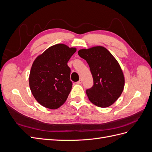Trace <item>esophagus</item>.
I'll use <instances>...</instances> for the list:
<instances>
[{
    "instance_id": "esophagus-1",
    "label": "esophagus",
    "mask_w": 152,
    "mask_h": 152,
    "mask_svg": "<svg viewBox=\"0 0 152 152\" xmlns=\"http://www.w3.org/2000/svg\"><path fill=\"white\" fill-rule=\"evenodd\" d=\"M77 84H82V79H80L79 81L77 82Z\"/></svg>"
}]
</instances>
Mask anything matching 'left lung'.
Listing matches in <instances>:
<instances>
[{"instance_id": "1", "label": "left lung", "mask_w": 152, "mask_h": 152, "mask_svg": "<svg viewBox=\"0 0 152 152\" xmlns=\"http://www.w3.org/2000/svg\"><path fill=\"white\" fill-rule=\"evenodd\" d=\"M78 54L88 63L93 75L94 85L86 90L90 102L101 108L113 104L121 96L125 84L117 59L103 46L82 49Z\"/></svg>"}]
</instances>
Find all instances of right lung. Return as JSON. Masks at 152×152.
Returning <instances> with one entry per match:
<instances>
[{"instance_id":"right-lung-1","label":"right lung","mask_w":152,"mask_h":152,"mask_svg":"<svg viewBox=\"0 0 152 152\" xmlns=\"http://www.w3.org/2000/svg\"><path fill=\"white\" fill-rule=\"evenodd\" d=\"M77 50L63 44L50 46L34 60L29 85L35 99L43 107L57 109L66 102L72 82L69 59Z\"/></svg>"}]
</instances>
